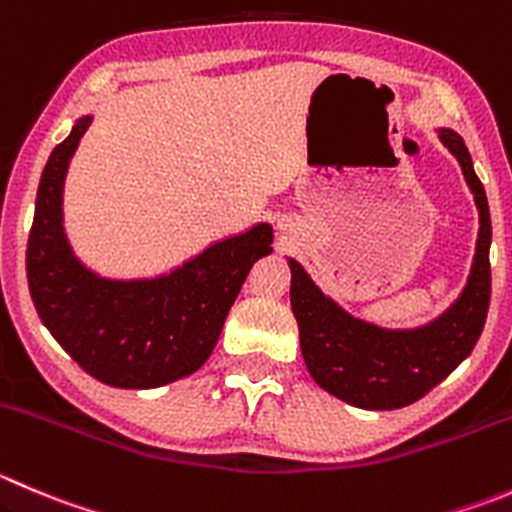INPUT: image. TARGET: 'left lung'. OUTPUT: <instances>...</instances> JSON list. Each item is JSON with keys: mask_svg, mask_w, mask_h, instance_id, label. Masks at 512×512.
<instances>
[{"mask_svg": "<svg viewBox=\"0 0 512 512\" xmlns=\"http://www.w3.org/2000/svg\"><path fill=\"white\" fill-rule=\"evenodd\" d=\"M440 142L463 167L480 212V232L468 285L438 320L418 330H382L357 320L322 295L300 262L290 260V302L307 370L322 390L355 408L398 410L428 395L473 352L488 317L493 235L488 197L463 137L440 130Z\"/></svg>", "mask_w": 512, "mask_h": 512, "instance_id": "obj_1", "label": "left lung"}]
</instances>
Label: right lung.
Wrapping results in <instances>:
<instances>
[{
    "instance_id": "obj_1",
    "label": "right lung",
    "mask_w": 512,
    "mask_h": 512,
    "mask_svg": "<svg viewBox=\"0 0 512 512\" xmlns=\"http://www.w3.org/2000/svg\"><path fill=\"white\" fill-rule=\"evenodd\" d=\"M89 122L77 119L44 165L27 242L29 292L84 372L112 388H160L205 365L247 272L272 252V227L262 222L215 242L155 280L94 275L74 257L62 225L64 175Z\"/></svg>"
}]
</instances>
